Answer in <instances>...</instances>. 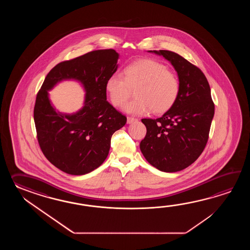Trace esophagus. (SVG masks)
Masks as SVG:
<instances>
[{
  "instance_id": "1",
  "label": "esophagus",
  "mask_w": 250,
  "mask_h": 250,
  "mask_svg": "<svg viewBox=\"0 0 250 250\" xmlns=\"http://www.w3.org/2000/svg\"><path fill=\"white\" fill-rule=\"evenodd\" d=\"M138 122V119L133 117H127V124H131V123H136Z\"/></svg>"
}]
</instances>
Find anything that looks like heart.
Masks as SVG:
<instances>
[{
  "mask_svg": "<svg viewBox=\"0 0 250 250\" xmlns=\"http://www.w3.org/2000/svg\"><path fill=\"white\" fill-rule=\"evenodd\" d=\"M136 98L128 102L123 110L135 115L169 111L176 104L181 92L178 77L167 67L151 59H142L128 64L124 76L114 72L107 78L105 91L112 105L123 106L130 95V88L137 86Z\"/></svg>",
  "mask_w": 250,
  "mask_h": 250,
  "instance_id": "heart-1",
  "label": "heart"
}]
</instances>
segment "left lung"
<instances>
[{
  "mask_svg": "<svg viewBox=\"0 0 250 250\" xmlns=\"http://www.w3.org/2000/svg\"><path fill=\"white\" fill-rule=\"evenodd\" d=\"M163 56L177 72L181 92L175 104L158 119H142L146 134L140 150L149 164L165 172L192 165L202 154L214 114L211 89L202 71L178 53L148 51Z\"/></svg>",
  "mask_w": 250,
  "mask_h": 250,
  "instance_id": "obj_1",
  "label": "left lung"
}]
</instances>
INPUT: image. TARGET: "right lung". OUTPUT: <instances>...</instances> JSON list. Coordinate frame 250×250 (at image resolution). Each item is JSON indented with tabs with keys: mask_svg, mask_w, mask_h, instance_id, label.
I'll list each match as a JSON object with an SVG mask.
<instances>
[{
	"mask_svg": "<svg viewBox=\"0 0 250 250\" xmlns=\"http://www.w3.org/2000/svg\"><path fill=\"white\" fill-rule=\"evenodd\" d=\"M119 53L97 50L62 62L50 70L34 108L39 146L48 161L71 175H84L106 159L112 134L127 118L107 101L105 81L116 72ZM64 80H75L85 91L83 106L73 114L59 112L48 91Z\"/></svg>",
	"mask_w": 250,
	"mask_h": 250,
	"instance_id": "right-lung-1",
	"label": "right lung"
}]
</instances>
